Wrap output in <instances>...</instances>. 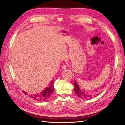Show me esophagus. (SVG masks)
<instances>
[{"label": "esophagus", "mask_w": 125, "mask_h": 125, "mask_svg": "<svg viewBox=\"0 0 125 125\" xmlns=\"http://www.w3.org/2000/svg\"><path fill=\"white\" fill-rule=\"evenodd\" d=\"M62 70H64L65 69H67V65H65V64H63L62 66Z\"/></svg>", "instance_id": "obj_1"}]
</instances>
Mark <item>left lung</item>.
Instances as JSON below:
<instances>
[{
	"mask_svg": "<svg viewBox=\"0 0 125 125\" xmlns=\"http://www.w3.org/2000/svg\"><path fill=\"white\" fill-rule=\"evenodd\" d=\"M73 87H74V90H75V94L77 95L78 97L82 98V99H91L93 98V97H94V95L87 94H86V93H85L83 91H82V90H81L80 88H79V87L78 86V85L76 83L75 80L73 83ZM96 94L98 95V94Z\"/></svg>",
	"mask_w": 125,
	"mask_h": 125,
	"instance_id": "obj_1",
	"label": "left lung"
}]
</instances>
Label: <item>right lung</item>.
<instances>
[{
	"label": "right lung",
	"mask_w": 125,
	"mask_h": 125,
	"mask_svg": "<svg viewBox=\"0 0 125 125\" xmlns=\"http://www.w3.org/2000/svg\"><path fill=\"white\" fill-rule=\"evenodd\" d=\"M54 80H52L48 87L45 88L43 91H42L40 94L38 93L35 94H28L27 92L25 91H23V92L25 94L28 95L29 97H30L34 100L37 101V102H44V101L49 99L54 92Z\"/></svg>",
	"instance_id": "right-lung-1"
}]
</instances>
